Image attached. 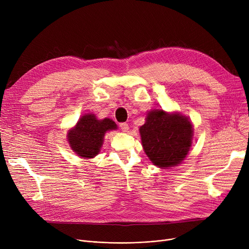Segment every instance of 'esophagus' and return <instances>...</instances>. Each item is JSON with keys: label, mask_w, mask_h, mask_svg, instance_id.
I'll use <instances>...</instances> for the list:
<instances>
[{"label": "esophagus", "mask_w": 249, "mask_h": 249, "mask_svg": "<svg viewBox=\"0 0 249 249\" xmlns=\"http://www.w3.org/2000/svg\"><path fill=\"white\" fill-rule=\"evenodd\" d=\"M120 129L122 130L123 132H127L129 130V125L127 123H120Z\"/></svg>", "instance_id": "34e87169"}]
</instances>
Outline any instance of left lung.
Returning a JSON list of instances; mask_svg holds the SVG:
<instances>
[{"label":"left lung","instance_id":"obj_1","mask_svg":"<svg viewBox=\"0 0 249 249\" xmlns=\"http://www.w3.org/2000/svg\"><path fill=\"white\" fill-rule=\"evenodd\" d=\"M139 130L143 148L156 166H175L190 150L193 126L185 116L154 110L148 113L146 123Z\"/></svg>","mask_w":249,"mask_h":249}]
</instances>
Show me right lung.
<instances>
[{
  "label": "right lung",
  "mask_w": 249,
  "mask_h": 249,
  "mask_svg": "<svg viewBox=\"0 0 249 249\" xmlns=\"http://www.w3.org/2000/svg\"><path fill=\"white\" fill-rule=\"evenodd\" d=\"M116 128V123L108 118L97 120L95 115L87 114L69 133V142L82 159H93L100 152L105 133Z\"/></svg>",
  "instance_id": "add662e5"
}]
</instances>
